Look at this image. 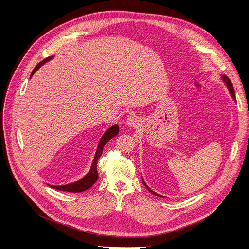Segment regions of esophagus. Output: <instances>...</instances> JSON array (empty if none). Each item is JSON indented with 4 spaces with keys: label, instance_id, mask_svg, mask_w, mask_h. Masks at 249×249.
Returning <instances> with one entry per match:
<instances>
[{
    "label": "esophagus",
    "instance_id": "34e87169",
    "mask_svg": "<svg viewBox=\"0 0 249 249\" xmlns=\"http://www.w3.org/2000/svg\"><path fill=\"white\" fill-rule=\"evenodd\" d=\"M126 124L131 127H136L139 124L138 118L135 115H129L126 119Z\"/></svg>",
    "mask_w": 249,
    "mask_h": 249
}]
</instances>
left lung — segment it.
Here are the masks:
<instances>
[{
  "label": "left lung",
  "instance_id": "left-lung-1",
  "mask_svg": "<svg viewBox=\"0 0 249 249\" xmlns=\"http://www.w3.org/2000/svg\"><path fill=\"white\" fill-rule=\"evenodd\" d=\"M222 77H223V80H224V82L226 83V85H227V87H228V89H229V91H230V94H231V96H232V98H233V100L234 101H236V98H235V93H234V89H233V85H232V83H231V81L229 80V78L226 76V75H223V76H222ZM142 182H143V184H144L145 185V187L147 188V190L150 192V193H152L153 195H156V196H160L159 194H156L155 192H153L152 190H150L149 188H148V186L145 184V182H144V180H143V178H142ZM160 197H161V196H160Z\"/></svg>",
  "mask_w": 249,
  "mask_h": 249
}]
</instances>
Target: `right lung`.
I'll list each match as a JSON object with an SVG mask.
<instances>
[{
  "instance_id": "obj_1",
  "label": "right lung",
  "mask_w": 249,
  "mask_h": 249,
  "mask_svg": "<svg viewBox=\"0 0 249 249\" xmlns=\"http://www.w3.org/2000/svg\"><path fill=\"white\" fill-rule=\"evenodd\" d=\"M51 58H52V56H49V57L43 59L41 62H39L36 65V67L34 68V70L32 71L30 77L34 74V72L39 68L41 67L43 63H45L46 61H48ZM118 133H119V126H118L117 124H115L112 127H110L107 130V131L103 134V136H102V138H101V140L99 142V145H98V148H97V151H96V155H95V158H94L93 163H91V167L89 169V172L83 178H81L80 180H77V181L71 182V184H69V185L50 186V187L53 188V189H56V190H59V191H65V192H71V193H80V192H84V191L89 189L91 186L95 184V182L98 179V178H99L98 171H97V162H98V160L100 159V156L102 155L103 148H104L105 144H106V143L110 139H112L114 136H116Z\"/></svg>"
}]
</instances>
